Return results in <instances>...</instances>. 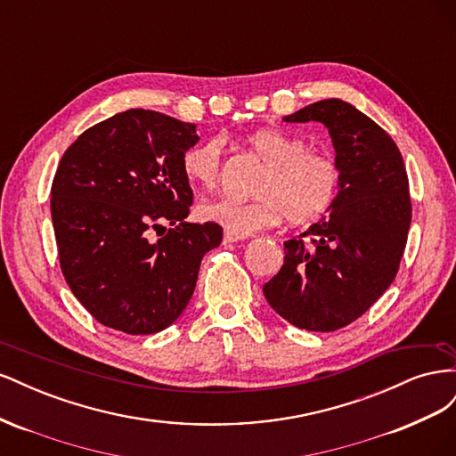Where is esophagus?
Masks as SVG:
<instances>
[{"label": "esophagus", "instance_id": "obj_1", "mask_svg": "<svg viewBox=\"0 0 456 456\" xmlns=\"http://www.w3.org/2000/svg\"><path fill=\"white\" fill-rule=\"evenodd\" d=\"M245 240L243 236H236V233H230V232H224V243H236V241H241Z\"/></svg>", "mask_w": 456, "mask_h": 456}]
</instances>
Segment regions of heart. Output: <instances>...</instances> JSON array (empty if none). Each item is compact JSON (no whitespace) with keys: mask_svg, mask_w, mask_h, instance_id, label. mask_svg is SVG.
Wrapping results in <instances>:
<instances>
[{"mask_svg":"<svg viewBox=\"0 0 456 456\" xmlns=\"http://www.w3.org/2000/svg\"><path fill=\"white\" fill-rule=\"evenodd\" d=\"M247 146L265 163L255 186V200L216 198L200 205V216L236 236L272 228L285 216L291 224H306L323 216L340 188L337 161L308 150L306 142L280 129H258L247 136ZM223 142L207 139L190 146L181 169L191 186L211 190L220 176Z\"/></svg>","mask_w":456,"mask_h":456,"instance_id":"b5f03b06","label":"heart"}]
</instances>
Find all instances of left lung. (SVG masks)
I'll use <instances>...</instances> for the list:
<instances>
[{
  "label": "left lung",
  "instance_id": "left-lung-1",
  "mask_svg": "<svg viewBox=\"0 0 456 456\" xmlns=\"http://www.w3.org/2000/svg\"><path fill=\"white\" fill-rule=\"evenodd\" d=\"M283 121L323 123L340 188L315 224L283 243V266L262 291L291 325L329 333L363 315L395 278L411 226L407 171L392 136L346 101L314 102Z\"/></svg>",
  "mask_w": 456,
  "mask_h": 456
}]
</instances>
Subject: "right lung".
I'll return each mask as SVG.
<instances>
[{"instance_id":"1","label":"right lung","mask_w":456,"mask_h":456,"mask_svg":"<svg viewBox=\"0 0 456 456\" xmlns=\"http://www.w3.org/2000/svg\"><path fill=\"white\" fill-rule=\"evenodd\" d=\"M198 141L194 123L133 108L64 151L51 188L61 268L102 325L127 335L167 329L194 295L203 255L223 241L215 223H184L194 194L181 159ZM165 224L168 233L151 240Z\"/></svg>"}]
</instances>
